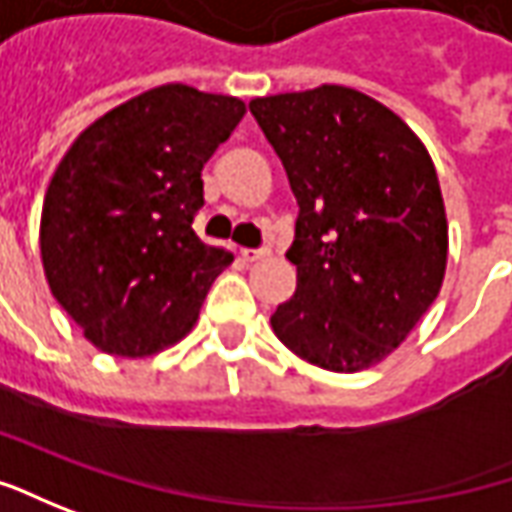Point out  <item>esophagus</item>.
<instances>
[{
	"label": "esophagus",
	"mask_w": 512,
	"mask_h": 512,
	"mask_svg": "<svg viewBox=\"0 0 512 512\" xmlns=\"http://www.w3.org/2000/svg\"><path fill=\"white\" fill-rule=\"evenodd\" d=\"M240 257H243L246 263H257V260H266V257H269V249H243Z\"/></svg>",
	"instance_id": "esophagus-1"
}]
</instances>
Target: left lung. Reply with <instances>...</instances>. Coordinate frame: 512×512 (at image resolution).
Segmentation results:
<instances>
[{
    "instance_id": "left-lung-1",
    "label": "left lung",
    "mask_w": 512,
    "mask_h": 512,
    "mask_svg": "<svg viewBox=\"0 0 512 512\" xmlns=\"http://www.w3.org/2000/svg\"><path fill=\"white\" fill-rule=\"evenodd\" d=\"M297 198V291L272 314L297 357L354 374L431 309L448 263L439 178L411 127L360 90L323 84L249 101Z\"/></svg>"
}]
</instances>
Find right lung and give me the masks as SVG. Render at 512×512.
Instances as JSON below:
<instances>
[{
  "label": "right lung",
  "instance_id": "obj_1",
  "mask_svg": "<svg viewBox=\"0 0 512 512\" xmlns=\"http://www.w3.org/2000/svg\"><path fill=\"white\" fill-rule=\"evenodd\" d=\"M243 113L240 98L164 84L93 121L56 167L39 229L45 277L96 348L150 357L192 331L232 263L192 229L201 169Z\"/></svg>",
  "mask_w": 512,
  "mask_h": 512
}]
</instances>
